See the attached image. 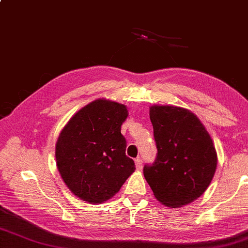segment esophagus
I'll return each mask as SVG.
<instances>
[{
  "label": "esophagus",
  "mask_w": 248,
  "mask_h": 248,
  "mask_svg": "<svg viewBox=\"0 0 248 248\" xmlns=\"http://www.w3.org/2000/svg\"><path fill=\"white\" fill-rule=\"evenodd\" d=\"M134 163H136V167L138 170H141L142 167H143V160L140 158H136V160H134Z\"/></svg>",
  "instance_id": "34e87169"
}]
</instances>
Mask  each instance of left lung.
Instances as JSON below:
<instances>
[{
    "label": "left lung",
    "mask_w": 248,
    "mask_h": 248,
    "mask_svg": "<svg viewBox=\"0 0 248 248\" xmlns=\"http://www.w3.org/2000/svg\"><path fill=\"white\" fill-rule=\"evenodd\" d=\"M156 159L143 173L157 200L177 208L206 191L217 167L213 140L197 117L177 106H152Z\"/></svg>",
    "instance_id": "left-lung-1"
}]
</instances>
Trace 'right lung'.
Instances as JSON below:
<instances>
[{
	"instance_id": "obj_1",
	"label": "right lung",
	"mask_w": 248,
	"mask_h": 248,
	"mask_svg": "<svg viewBox=\"0 0 248 248\" xmlns=\"http://www.w3.org/2000/svg\"><path fill=\"white\" fill-rule=\"evenodd\" d=\"M125 106L97 100L80 109L62 130L56 143V163L69 190L82 201L97 204L120 190L134 170L125 155L121 125Z\"/></svg>"
}]
</instances>
